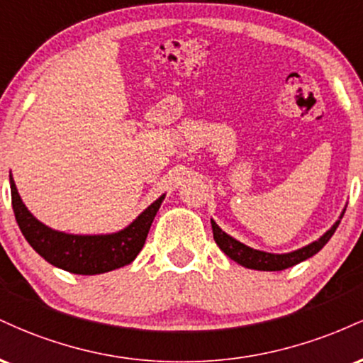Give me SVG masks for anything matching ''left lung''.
<instances>
[{
  "label": "left lung",
  "mask_w": 363,
  "mask_h": 363,
  "mask_svg": "<svg viewBox=\"0 0 363 363\" xmlns=\"http://www.w3.org/2000/svg\"><path fill=\"white\" fill-rule=\"evenodd\" d=\"M345 210H347V208H343L340 218L336 220V222L331 225V228L324 232L318 240L303 245L301 249H295V251L283 252V254L266 252V251H259V249L249 247V245H245L240 242V240H237L232 235H228L227 232H223L222 228L216 225L213 218H211V228H213V239L215 242L218 244V247L222 249L230 259L239 262L240 266H244V268H249V269H257V272H281V269L291 268V266L298 264V262L309 259V257L314 256V254H318L320 249L328 244V240L331 239L333 234H335L336 228H338L341 218H343L345 215Z\"/></svg>",
  "instance_id": "8db88e82"
}]
</instances>
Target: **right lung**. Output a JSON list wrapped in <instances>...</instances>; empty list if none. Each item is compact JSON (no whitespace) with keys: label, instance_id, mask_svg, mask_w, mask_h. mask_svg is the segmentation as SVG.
Wrapping results in <instances>:
<instances>
[{"label":"right lung","instance_id":"obj_1","mask_svg":"<svg viewBox=\"0 0 363 363\" xmlns=\"http://www.w3.org/2000/svg\"><path fill=\"white\" fill-rule=\"evenodd\" d=\"M10 189L16 223L27 242L52 266L74 274L107 273L135 261L143 249L158 208L165 199V194L157 198L123 230L112 234L83 235L54 230L37 220L20 198L11 174Z\"/></svg>","mask_w":363,"mask_h":363}]
</instances>
